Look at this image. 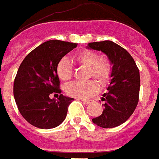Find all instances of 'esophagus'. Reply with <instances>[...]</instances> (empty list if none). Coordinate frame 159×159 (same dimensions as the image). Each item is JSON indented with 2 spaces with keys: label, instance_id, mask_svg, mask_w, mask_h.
<instances>
[{
  "label": "esophagus",
  "instance_id": "1",
  "mask_svg": "<svg viewBox=\"0 0 159 159\" xmlns=\"http://www.w3.org/2000/svg\"><path fill=\"white\" fill-rule=\"evenodd\" d=\"M82 102H84L85 104H91L93 102L94 100H84H84H82Z\"/></svg>",
  "mask_w": 159,
  "mask_h": 159
}]
</instances>
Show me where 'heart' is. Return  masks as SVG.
I'll return each mask as SVG.
<instances>
[{
    "instance_id": "heart-1",
    "label": "heart",
    "mask_w": 159,
    "mask_h": 159,
    "mask_svg": "<svg viewBox=\"0 0 159 159\" xmlns=\"http://www.w3.org/2000/svg\"><path fill=\"white\" fill-rule=\"evenodd\" d=\"M73 59L79 65L88 68L87 78L97 80L101 85L109 81L112 75V63L107 57L100 56L91 50H83L75 53ZM57 75L60 80L68 82L72 78L73 70L70 62L67 58H62L56 68ZM99 90V84L97 81L88 80L83 83H72L66 89L68 96L78 99H84L93 96Z\"/></svg>"
}]
</instances>
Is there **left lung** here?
<instances>
[{
    "label": "left lung",
    "mask_w": 159,
    "mask_h": 159,
    "mask_svg": "<svg viewBox=\"0 0 159 159\" xmlns=\"http://www.w3.org/2000/svg\"><path fill=\"white\" fill-rule=\"evenodd\" d=\"M88 48L106 54L113 64L112 80L102 101L103 112L92 119L102 128H113L125 123L134 113L139 102L140 73L131 55L111 40L88 44Z\"/></svg>",
    "instance_id": "left-lung-1"
}]
</instances>
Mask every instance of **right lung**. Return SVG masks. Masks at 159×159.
<instances>
[{
  "instance_id": "1",
  "label": "right lung",
  "mask_w": 159,
  "mask_h": 159,
  "mask_svg": "<svg viewBox=\"0 0 159 159\" xmlns=\"http://www.w3.org/2000/svg\"><path fill=\"white\" fill-rule=\"evenodd\" d=\"M76 43L52 40L29 53L19 66L13 84V95L21 115L40 129L55 128L65 119L74 98L61 94L56 68ZM52 93L59 97L51 99Z\"/></svg>"
}]
</instances>
